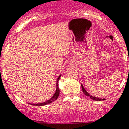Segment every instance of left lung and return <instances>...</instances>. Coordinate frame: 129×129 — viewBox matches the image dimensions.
Here are the masks:
<instances>
[{
  "label": "left lung",
  "instance_id": "1",
  "mask_svg": "<svg viewBox=\"0 0 129 129\" xmlns=\"http://www.w3.org/2000/svg\"><path fill=\"white\" fill-rule=\"evenodd\" d=\"M81 87H82V91H83V93H84L85 94H86V96H89V98H91V99H93V100H96V101H101V100H106L105 99H99V98H96V97H95V96H93L92 95L89 94V93H88V92L85 90L84 88L83 87L82 84H81Z\"/></svg>",
  "mask_w": 129,
  "mask_h": 129
}]
</instances>
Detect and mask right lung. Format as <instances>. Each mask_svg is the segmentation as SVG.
I'll return each mask as SVG.
<instances>
[{
    "mask_svg": "<svg viewBox=\"0 0 129 129\" xmlns=\"http://www.w3.org/2000/svg\"><path fill=\"white\" fill-rule=\"evenodd\" d=\"M60 77H61V75L58 77L57 79V83H56V90H55V93L53 95L51 99H50L48 100L47 101L45 102H43V103H39V104H31L33 106H45V105H47L48 104H50L52 103V102H54L55 100H56L57 98H58L59 95V88L58 87V81H59V79Z\"/></svg>",
    "mask_w": 129,
    "mask_h": 129,
    "instance_id": "right-lung-1",
    "label": "right lung"
}]
</instances>
